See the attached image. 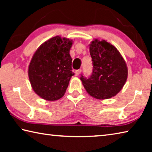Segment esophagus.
Instances as JSON below:
<instances>
[{"label": "esophagus", "mask_w": 152, "mask_h": 152, "mask_svg": "<svg viewBox=\"0 0 152 152\" xmlns=\"http://www.w3.org/2000/svg\"><path fill=\"white\" fill-rule=\"evenodd\" d=\"M81 69H79V70H76L75 71V74H76V75H78V74L81 72Z\"/></svg>", "instance_id": "1"}]
</instances>
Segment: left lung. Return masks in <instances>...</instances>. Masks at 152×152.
I'll return each mask as SVG.
<instances>
[{"label": "left lung", "instance_id": "left-lung-1", "mask_svg": "<svg viewBox=\"0 0 152 152\" xmlns=\"http://www.w3.org/2000/svg\"><path fill=\"white\" fill-rule=\"evenodd\" d=\"M90 55L93 69L86 78L80 80L91 96L98 99L115 96L124 86L127 68L119 51L105 41L95 39L90 45Z\"/></svg>", "mask_w": 152, "mask_h": 152}]
</instances>
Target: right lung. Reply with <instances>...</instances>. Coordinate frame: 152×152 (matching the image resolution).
Wrapping results in <instances>:
<instances>
[{
	"mask_svg": "<svg viewBox=\"0 0 152 152\" xmlns=\"http://www.w3.org/2000/svg\"><path fill=\"white\" fill-rule=\"evenodd\" d=\"M72 45V41L56 36L43 43L33 55L28 74L33 91L42 99L56 101L65 94L74 75Z\"/></svg>",
	"mask_w": 152,
	"mask_h": 152,
	"instance_id": "add662e5",
	"label": "right lung"
}]
</instances>
